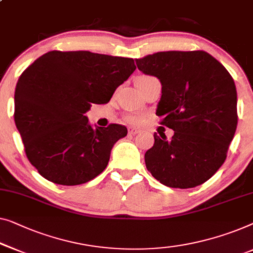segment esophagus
<instances>
[{"label":"esophagus","mask_w":253,"mask_h":253,"mask_svg":"<svg viewBox=\"0 0 253 253\" xmlns=\"http://www.w3.org/2000/svg\"><path fill=\"white\" fill-rule=\"evenodd\" d=\"M140 132V130L135 129V127H129V134L130 135H135L137 133Z\"/></svg>","instance_id":"34e87169"}]
</instances>
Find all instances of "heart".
I'll use <instances>...</instances> for the list:
<instances>
[{
    "label": "heart",
    "instance_id": "b5f03b06",
    "mask_svg": "<svg viewBox=\"0 0 253 253\" xmlns=\"http://www.w3.org/2000/svg\"><path fill=\"white\" fill-rule=\"evenodd\" d=\"M148 78H151V76H140V78H138L137 81H140V80H145V79H148ZM126 121L129 123H131V124H139V123H141L142 118H141L140 115H138V114L127 115L126 116Z\"/></svg>",
    "mask_w": 253,
    "mask_h": 253
}]
</instances>
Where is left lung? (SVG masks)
Wrapping results in <instances>:
<instances>
[{"label":"left lung","mask_w":253,"mask_h":253,"mask_svg":"<svg viewBox=\"0 0 253 253\" xmlns=\"http://www.w3.org/2000/svg\"><path fill=\"white\" fill-rule=\"evenodd\" d=\"M139 71L162 84L156 115L174 131L154 133L145 154L161 184L193 188L209 180L227 157L237 126V93L228 71L206 51H163L135 59Z\"/></svg>","instance_id":"left-lung-1"}]
</instances>
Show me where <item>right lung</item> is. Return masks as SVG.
<instances>
[{
    "mask_svg": "<svg viewBox=\"0 0 253 253\" xmlns=\"http://www.w3.org/2000/svg\"><path fill=\"white\" fill-rule=\"evenodd\" d=\"M135 69L131 58L50 51L25 69L14 91V122L29 162L43 178L81 185L107 167L126 127L90 126L92 104H107Z\"/></svg>",
    "mask_w": 253,
    "mask_h": 253,
    "instance_id": "right-lung-1",
    "label": "right lung"
}]
</instances>
